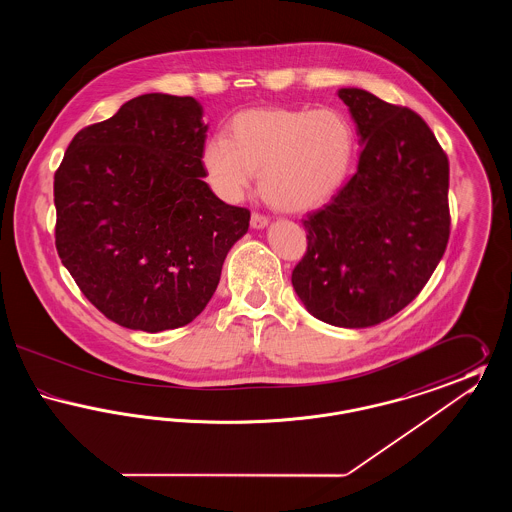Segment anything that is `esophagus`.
<instances>
[{"label": "esophagus", "instance_id": "obj_1", "mask_svg": "<svg viewBox=\"0 0 512 512\" xmlns=\"http://www.w3.org/2000/svg\"><path fill=\"white\" fill-rule=\"evenodd\" d=\"M267 224L268 219L263 213H257V211L251 213V226H253V228H265Z\"/></svg>", "mask_w": 512, "mask_h": 512}]
</instances>
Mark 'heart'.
<instances>
[{
	"mask_svg": "<svg viewBox=\"0 0 512 512\" xmlns=\"http://www.w3.org/2000/svg\"><path fill=\"white\" fill-rule=\"evenodd\" d=\"M355 157V130L332 107L251 109L236 115L228 138L207 142L201 161L213 190L242 199L259 171V188L282 211H309L326 203L347 180Z\"/></svg>",
	"mask_w": 512,
	"mask_h": 512,
	"instance_id": "1",
	"label": "heart"
}]
</instances>
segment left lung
I'll return each mask as SVG.
<instances>
[{"mask_svg":"<svg viewBox=\"0 0 512 512\" xmlns=\"http://www.w3.org/2000/svg\"><path fill=\"white\" fill-rule=\"evenodd\" d=\"M338 96L357 122V172L303 220L307 251L292 272L307 311L368 328L405 309L449 242V159L413 109L359 88Z\"/></svg>","mask_w":512,"mask_h":512,"instance_id":"obj_1","label":"left lung"}]
</instances>
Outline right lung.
Returning a JSON list of instances; mask_svg holds the SVG:
<instances>
[{
	"mask_svg": "<svg viewBox=\"0 0 512 512\" xmlns=\"http://www.w3.org/2000/svg\"><path fill=\"white\" fill-rule=\"evenodd\" d=\"M194 98L146 94L82 128L53 178L55 247L86 299L119 326H186L217 290L249 209L203 182Z\"/></svg>",
	"mask_w": 512,
	"mask_h": 512,
	"instance_id": "obj_1",
	"label": "right lung"
}]
</instances>
